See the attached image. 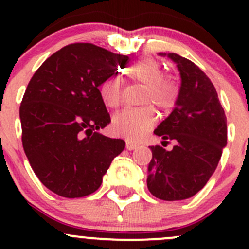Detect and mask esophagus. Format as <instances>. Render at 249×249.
<instances>
[{"label": "esophagus", "instance_id": "34e87169", "mask_svg": "<svg viewBox=\"0 0 249 249\" xmlns=\"http://www.w3.org/2000/svg\"><path fill=\"white\" fill-rule=\"evenodd\" d=\"M137 147H139V145H137L136 143L131 142V141H126V149L127 150H134V149H136Z\"/></svg>", "mask_w": 249, "mask_h": 249}]
</instances>
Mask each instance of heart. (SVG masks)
<instances>
[{
	"instance_id": "heart-1",
	"label": "heart",
	"mask_w": 249,
	"mask_h": 249,
	"mask_svg": "<svg viewBox=\"0 0 249 249\" xmlns=\"http://www.w3.org/2000/svg\"><path fill=\"white\" fill-rule=\"evenodd\" d=\"M127 76L145 87L142 104L157 105L166 108L172 106L178 94V84L175 79L164 78V70L158 60L144 57L135 62ZM100 97L108 108H118L123 102V80L117 76L107 77L99 87ZM157 123V115L150 107L124 109L112 119V129L119 136L136 141L148 134Z\"/></svg>"
}]
</instances>
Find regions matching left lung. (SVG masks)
<instances>
[{
  "label": "left lung",
  "mask_w": 249,
  "mask_h": 249,
  "mask_svg": "<svg viewBox=\"0 0 249 249\" xmlns=\"http://www.w3.org/2000/svg\"><path fill=\"white\" fill-rule=\"evenodd\" d=\"M177 64L180 88L171 114L154 134L175 141L172 150L152 145L147 187L155 197L178 201L194 196L215 171L227 145V117L211 79L194 62L162 54Z\"/></svg>",
  "instance_id": "1"
}]
</instances>
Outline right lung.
<instances>
[{"mask_svg":"<svg viewBox=\"0 0 249 249\" xmlns=\"http://www.w3.org/2000/svg\"><path fill=\"white\" fill-rule=\"evenodd\" d=\"M129 61L91 43H73L35 72L20 105L22 147L32 170L62 197L96 192L125 142L99 131L110 123L99 87Z\"/></svg>","mask_w":249,"mask_h":249,"instance_id":"1","label":"right lung"}]
</instances>
